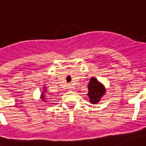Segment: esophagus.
I'll return each mask as SVG.
<instances>
[{
	"mask_svg": "<svg viewBox=\"0 0 146 146\" xmlns=\"http://www.w3.org/2000/svg\"><path fill=\"white\" fill-rule=\"evenodd\" d=\"M67 88H68V89H69L70 91H71V90L73 89V88H72V86H71V85H68V87H67Z\"/></svg>",
	"mask_w": 146,
	"mask_h": 146,
	"instance_id": "esophagus-1",
	"label": "esophagus"
}]
</instances>
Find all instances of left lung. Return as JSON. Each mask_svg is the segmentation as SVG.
I'll list each match as a JSON object with an SVG mask.
<instances>
[{"label": "left lung", "instance_id": "left-lung-1", "mask_svg": "<svg viewBox=\"0 0 146 146\" xmlns=\"http://www.w3.org/2000/svg\"><path fill=\"white\" fill-rule=\"evenodd\" d=\"M88 96L89 97L90 103L92 104H98L101 98L106 93V88L98 81L96 78H91L89 83L88 85Z\"/></svg>", "mask_w": 146, "mask_h": 146}]
</instances>
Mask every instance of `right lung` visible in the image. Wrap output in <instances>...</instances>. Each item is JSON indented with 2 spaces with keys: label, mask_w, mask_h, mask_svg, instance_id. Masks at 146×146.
Segmentation results:
<instances>
[{
  "label": "right lung",
  "mask_w": 146,
  "mask_h": 146,
  "mask_svg": "<svg viewBox=\"0 0 146 146\" xmlns=\"http://www.w3.org/2000/svg\"><path fill=\"white\" fill-rule=\"evenodd\" d=\"M44 89H45V88H44ZM43 92H45V91H43ZM41 99H42L43 100H44V99H45V94H44V93H43V92H42V94H41Z\"/></svg>",
  "instance_id": "obj_1"
}]
</instances>
